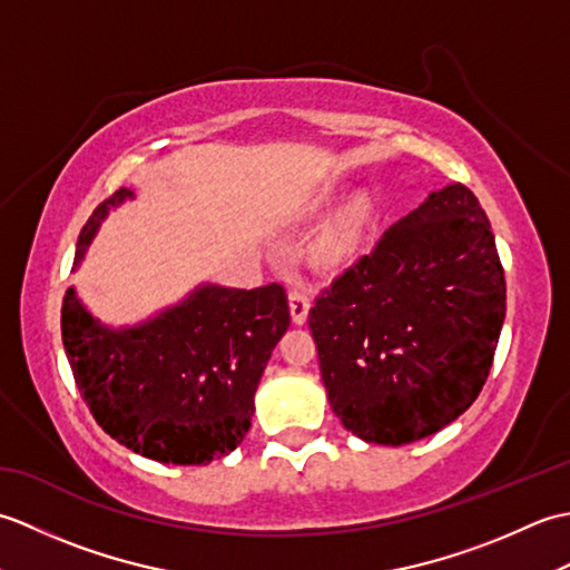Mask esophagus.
<instances>
[{
  "instance_id": "esophagus-1",
  "label": "esophagus",
  "mask_w": 570,
  "mask_h": 570,
  "mask_svg": "<svg viewBox=\"0 0 570 570\" xmlns=\"http://www.w3.org/2000/svg\"><path fill=\"white\" fill-rule=\"evenodd\" d=\"M308 308H311V298L306 288H292V292H288V311H292L294 325L306 323Z\"/></svg>"
}]
</instances>
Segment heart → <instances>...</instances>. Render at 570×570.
<instances>
[{"label": "heart", "mask_w": 570, "mask_h": 570, "mask_svg": "<svg viewBox=\"0 0 570 570\" xmlns=\"http://www.w3.org/2000/svg\"><path fill=\"white\" fill-rule=\"evenodd\" d=\"M323 200L316 203V208ZM374 220V208L367 196H357L343 205L328 223H325L311 242V262L321 269H343L353 264L370 237Z\"/></svg>", "instance_id": "heart-1"}]
</instances>
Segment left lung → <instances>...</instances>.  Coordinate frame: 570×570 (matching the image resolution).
Wrapping results in <instances>:
<instances>
[{"instance_id":"obj_1","label":"left lung","mask_w":570,"mask_h":570,"mask_svg":"<svg viewBox=\"0 0 570 570\" xmlns=\"http://www.w3.org/2000/svg\"><path fill=\"white\" fill-rule=\"evenodd\" d=\"M507 311L504 272L478 198L429 193L308 313L331 409L357 439H426L475 402Z\"/></svg>"}]
</instances>
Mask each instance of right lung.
I'll return each instance as SVG.
<instances>
[{"mask_svg": "<svg viewBox=\"0 0 570 570\" xmlns=\"http://www.w3.org/2000/svg\"><path fill=\"white\" fill-rule=\"evenodd\" d=\"M119 188L85 223L76 269L110 210L135 200ZM278 284H198L135 325H107L70 286L60 311L66 355L90 414L129 451L171 465H208L252 426L254 392L288 328Z\"/></svg>", "mask_w": 570, "mask_h": 570, "instance_id": "add662e5", "label": "right lung"}]
</instances>
